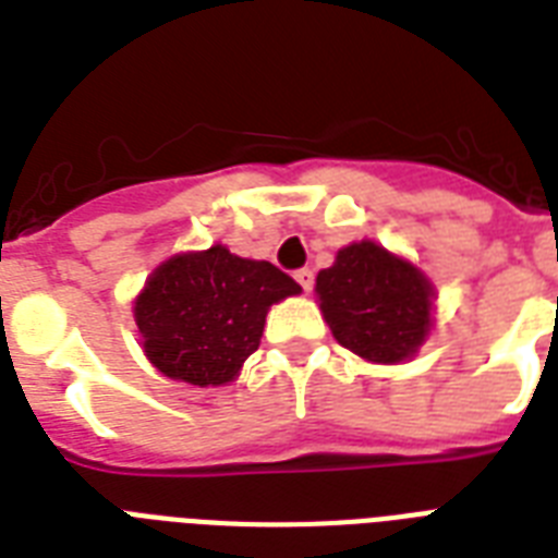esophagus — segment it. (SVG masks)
Here are the masks:
<instances>
[{"mask_svg":"<svg viewBox=\"0 0 558 558\" xmlns=\"http://www.w3.org/2000/svg\"><path fill=\"white\" fill-rule=\"evenodd\" d=\"M295 280H298V283H301V287H304V292H310V289H313V283H315L313 269H298L295 271Z\"/></svg>","mask_w":558,"mask_h":558,"instance_id":"esophagus-1","label":"esophagus"}]
</instances>
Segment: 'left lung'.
<instances>
[{
  "label": "left lung",
  "mask_w": 558,
  "mask_h": 558,
  "mask_svg": "<svg viewBox=\"0 0 558 558\" xmlns=\"http://www.w3.org/2000/svg\"><path fill=\"white\" fill-rule=\"evenodd\" d=\"M315 292L341 348L393 365L414 356L432 327V283L411 263L362 240L318 271Z\"/></svg>",
  "instance_id": "left-lung-1"
}]
</instances>
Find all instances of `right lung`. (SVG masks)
<instances>
[{"mask_svg":"<svg viewBox=\"0 0 558 558\" xmlns=\"http://www.w3.org/2000/svg\"><path fill=\"white\" fill-rule=\"evenodd\" d=\"M298 292L278 266L210 245L153 271L135 301V324L144 353L165 376L199 388L226 385L260 344L269 306Z\"/></svg>","mask_w":558,"mask_h":558,"instance_id":"right-lung-1","label":"right lung"}]
</instances>
